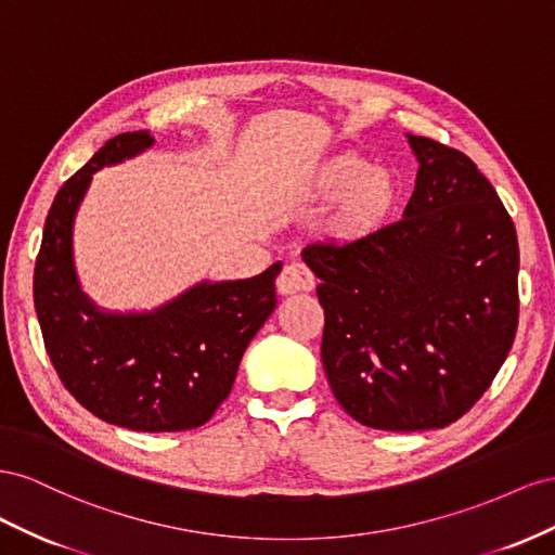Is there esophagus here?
<instances>
[{
	"label": "esophagus",
	"instance_id": "esophagus-1",
	"mask_svg": "<svg viewBox=\"0 0 555 555\" xmlns=\"http://www.w3.org/2000/svg\"><path fill=\"white\" fill-rule=\"evenodd\" d=\"M276 286L281 293H309L315 286V279L309 272V267L302 262H291L283 267V272L279 274Z\"/></svg>",
	"mask_w": 555,
	"mask_h": 555
}]
</instances>
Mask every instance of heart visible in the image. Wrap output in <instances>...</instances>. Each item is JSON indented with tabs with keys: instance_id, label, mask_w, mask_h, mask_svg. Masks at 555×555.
<instances>
[{
	"instance_id": "heart-1",
	"label": "heart",
	"mask_w": 555,
	"mask_h": 555,
	"mask_svg": "<svg viewBox=\"0 0 555 555\" xmlns=\"http://www.w3.org/2000/svg\"><path fill=\"white\" fill-rule=\"evenodd\" d=\"M402 181L398 171L378 167L370 157L344 151L325 157L302 173L286 193L295 209H330L325 232L341 244L365 242L386 225L398 207Z\"/></svg>"
}]
</instances>
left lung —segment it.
Segmentation results:
<instances>
[{
    "instance_id": "8db88e82",
    "label": "left lung",
    "mask_w": 555,
    "mask_h": 555,
    "mask_svg": "<svg viewBox=\"0 0 555 555\" xmlns=\"http://www.w3.org/2000/svg\"><path fill=\"white\" fill-rule=\"evenodd\" d=\"M418 160L402 220L365 242L309 244L321 360L337 402L376 430L444 427L477 402L518 325V240L467 155L406 134Z\"/></svg>"
}]
</instances>
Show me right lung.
<instances>
[{
	"mask_svg": "<svg viewBox=\"0 0 555 555\" xmlns=\"http://www.w3.org/2000/svg\"><path fill=\"white\" fill-rule=\"evenodd\" d=\"M155 144L125 132L60 188L35 267V309L60 382L98 418L137 433H179L207 423L234 384L242 356L276 307L281 262L234 281H197L141 311H108L90 299L74 260V220L102 167Z\"/></svg>",
	"mask_w": 555,
	"mask_h": 555,
	"instance_id": "obj_1",
	"label": "right lung"
}]
</instances>
